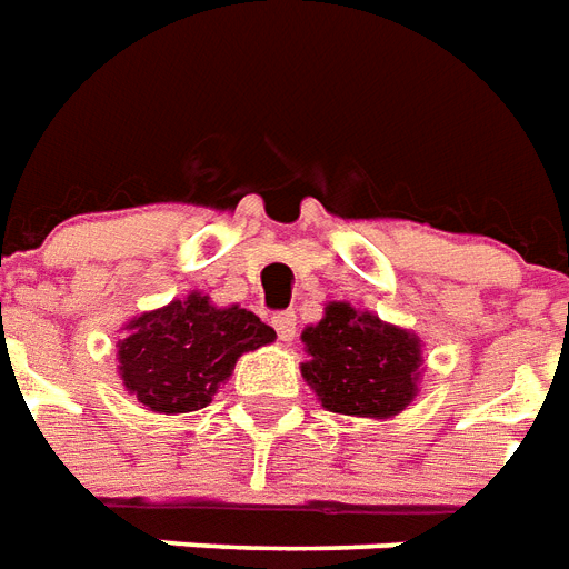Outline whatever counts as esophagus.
Returning <instances> with one entry per match:
<instances>
[{
	"label": "esophagus",
	"mask_w": 569,
	"mask_h": 569,
	"mask_svg": "<svg viewBox=\"0 0 569 569\" xmlns=\"http://www.w3.org/2000/svg\"><path fill=\"white\" fill-rule=\"evenodd\" d=\"M272 327H276L281 341H293V336H297V315L293 311H281V315L272 318Z\"/></svg>",
	"instance_id": "1"
}]
</instances>
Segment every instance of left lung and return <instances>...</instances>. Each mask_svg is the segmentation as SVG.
Masks as SVG:
<instances>
[{
	"mask_svg": "<svg viewBox=\"0 0 569 569\" xmlns=\"http://www.w3.org/2000/svg\"><path fill=\"white\" fill-rule=\"evenodd\" d=\"M300 339L309 357L302 378L327 411L390 420L417 399L422 345L411 330L350 302H327L323 318Z\"/></svg>",
	"mask_w": 569,
	"mask_h": 569,
	"instance_id": "8db88e82",
	"label": "left lung"
}]
</instances>
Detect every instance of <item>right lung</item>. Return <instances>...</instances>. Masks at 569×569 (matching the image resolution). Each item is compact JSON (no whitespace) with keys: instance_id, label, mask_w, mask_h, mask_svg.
I'll return each instance as SVG.
<instances>
[{"instance_id":"1","label":"right lung","mask_w":569,"mask_h":569,"mask_svg":"<svg viewBox=\"0 0 569 569\" xmlns=\"http://www.w3.org/2000/svg\"><path fill=\"white\" fill-rule=\"evenodd\" d=\"M276 341V330L249 309L216 306L200 290L134 315L117 341L119 378L152 413L207 408L242 353Z\"/></svg>"}]
</instances>
